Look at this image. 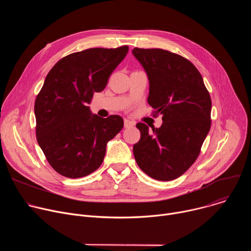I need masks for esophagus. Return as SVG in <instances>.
<instances>
[{
  "instance_id": "esophagus-1",
  "label": "esophagus",
  "mask_w": 251,
  "mask_h": 251,
  "mask_svg": "<svg viewBox=\"0 0 251 251\" xmlns=\"http://www.w3.org/2000/svg\"><path fill=\"white\" fill-rule=\"evenodd\" d=\"M135 125V122H133V121H131V120H129V119H125L124 120V127L125 128H132L133 126Z\"/></svg>"
}]
</instances>
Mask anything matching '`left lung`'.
Instances as JSON below:
<instances>
[{
  "label": "left lung",
  "instance_id": "left-lung-1",
  "mask_svg": "<svg viewBox=\"0 0 251 251\" xmlns=\"http://www.w3.org/2000/svg\"><path fill=\"white\" fill-rule=\"evenodd\" d=\"M149 78L148 103L162 114L160 128L137 123L140 141L133 146L139 168L158 181L182 176L197 160L210 129L211 100L197 67L162 49L132 50Z\"/></svg>",
  "mask_w": 251,
  "mask_h": 251
}]
</instances>
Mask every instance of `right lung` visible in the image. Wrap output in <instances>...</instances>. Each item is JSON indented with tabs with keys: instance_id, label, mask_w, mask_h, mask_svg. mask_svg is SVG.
Segmentation results:
<instances>
[{
	"instance_id": "add662e5",
	"label": "right lung",
	"mask_w": 251,
	"mask_h": 251,
	"mask_svg": "<svg viewBox=\"0 0 251 251\" xmlns=\"http://www.w3.org/2000/svg\"><path fill=\"white\" fill-rule=\"evenodd\" d=\"M128 50L124 46L74 52L48 74L34 102L35 134L48 162L61 176L76 178L96 171L107 142L123 128L122 117L91 114L88 104L105 88Z\"/></svg>"
}]
</instances>
